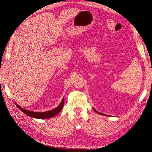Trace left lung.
<instances>
[{"instance_id":"obj_1","label":"left lung","mask_w":152,"mask_h":152,"mask_svg":"<svg viewBox=\"0 0 152 152\" xmlns=\"http://www.w3.org/2000/svg\"><path fill=\"white\" fill-rule=\"evenodd\" d=\"M94 109V110L96 112V113H98V114H101V115H105V114H102V113H99V112H97L96 110H95L94 109Z\"/></svg>"}]
</instances>
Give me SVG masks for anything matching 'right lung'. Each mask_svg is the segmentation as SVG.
<instances>
[{
	"instance_id": "add662e5",
	"label": "right lung",
	"mask_w": 152,
	"mask_h": 152,
	"mask_svg": "<svg viewBox=\"0 0 152 152\" xmlns=\"http://www.w3.org/2000/svg\"><path fill=\"white\" fill-rule=\"evenodd\" d=\"M64 98L63 97L60 104L57 107H56L55 109L47 111V112H44V113H35V112H32V111H30L28 110H25V109H23V108H22L21 107H20L19 105H18L17 104H17V107L20 110L22 111L23 113H25L26 115H27L30 117L37 118H51L55 116L62 110V109L63 107V105H64Z\"/></svg>"
}]
</instances>
